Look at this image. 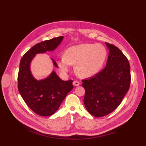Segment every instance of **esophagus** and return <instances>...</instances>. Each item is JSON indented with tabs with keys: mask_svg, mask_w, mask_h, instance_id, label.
I'll list each match as a JSON object with an SVG mask.
<instances>
[{
	"mask_svg": "<svg viewBox=\"0 0 146 146\" xmlns=\"http://www.w3.org/2000/svg\"><path fill=\"white\" fill-rule=\"evenodd\" d=\"M73 85H74V86H79L80 83V82H78V81H76V80H75V81H74V82H73Z\"/></svg>",
	"mask_w": 146,
	"mask_h": 146,
	"instance_id": "34e87169",
	"label": "esophagus"
}]
</instances>
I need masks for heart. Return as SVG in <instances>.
<instances>
[{
	"label": "heart",
	"instance_id": "obj_1",
	"mask_svg": "<svg viewBox=\"0 0 146 146\" xmlns=\"http://www.w3.org/2000/svg\"><path fill=\"white\" fill-rule=\"evenodd\" d=\"M107 54L106 49L100 44H80L68 48L57 63L62 73H67L71 65L75 64L77 75L81 78H89L101 69Z\"/></svg>",
	"mask_w": 146,
	"mask_h": 146
}]
</instances>
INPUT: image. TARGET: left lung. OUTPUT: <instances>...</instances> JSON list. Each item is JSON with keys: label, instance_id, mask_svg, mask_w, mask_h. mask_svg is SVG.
Masks as SVG:
<instances>
[{"label": "left lung", "instance_id": "8db88e82", "mask_svg": "<svg viewBox=\"0 0 146 146\" xmlns=\"http://www.w3.org/2000/svg\"><path fill=\"white\" fill-rule=\"evenodd\" d=\"M105 44L109 49L106 66L92 78L82 80L85 108L97 117L105 116L115 110L131 84L127 58L116 46L108 42Z\"/></svg>", "mask_w": 146, "mask_h": 146}]
</instances>
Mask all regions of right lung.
<instances>
[{"label":"right lung","mask_w":146,"mask_h":146,"mask_svg":"<svg viewBox=\"0 0 146 146\" xmlns=\"http://www.w3.org/2000/svg\"><path fill=\"white\" fill-rule=\"evenodd\" d=\"M63 36L36 44L24 54L20 61L18 73V90L31 109L39 115L50 116L60 107L67 94L73 89V80L63 81L52 71L47 78L38 80L31 71V63L37 54L45 53L57 48ZM54 66L58 68L52 59Z\"/></svg>","instance_id":"1"}]
</instances>
